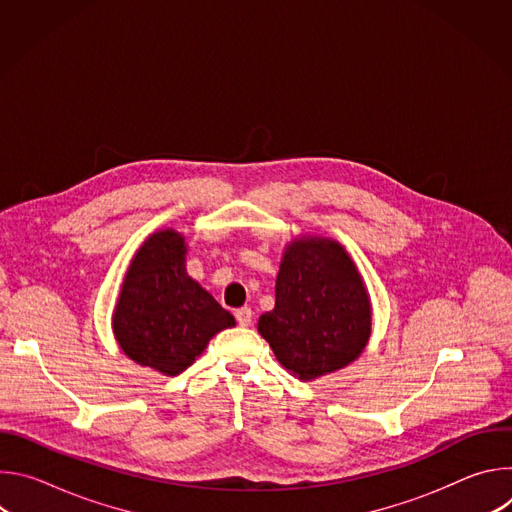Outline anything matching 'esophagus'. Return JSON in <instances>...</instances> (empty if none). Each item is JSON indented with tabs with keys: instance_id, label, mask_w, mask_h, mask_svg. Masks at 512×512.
Returning <instances> with one entry per match:
<instances>
[{
	"instance_id": "1",
	"label": "esophagus",
	"mask_w": 512,
	"mask_h": 512,
	"mask_svg": "<svg viewBox=\"0 0 512 512\" xmlns=\"http://www.w3.org/2000/svg\"><path fill=\"white\" fill-rule=\"evenodd\" d=\"M235 318H237L239 326L247 328V326H251V320H253V312H251V308H241V310H237V312H235Z\"/></svg>"
}]
</instances>
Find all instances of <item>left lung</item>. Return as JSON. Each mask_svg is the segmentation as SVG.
Masks as SVG:
<instances>
[{
  "mask_svg": "<svg viewBox=\"0 0 512 512\" xmlns=\"http://www.w3.org/2000/svg\"><path fill=\"white\" fill-rule=\"evenodd\" d=\"M281 367L300 381L336 373L369 344L373 306L348 251L330 237L302 235L285 245L275 308L257 322Z\"/></svg>",
  "mask_w": 512,
  "mask_h": 512,
  "instance_id": "8db88e82",
  "label": "left lung"
}]
</instances>
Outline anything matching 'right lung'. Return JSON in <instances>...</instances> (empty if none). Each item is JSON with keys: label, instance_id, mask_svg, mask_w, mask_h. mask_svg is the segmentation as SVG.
I'll return each instance as SVG.
<instances>
[{"label": "right lung", "instance_id": "obj_1", "mask_svg": "<svg viewBox=\"0 0 512 512\" xmlns=\"http://www.w3.org/2000/svg\"><path fill=\"white\" fill-rule=\"evenodd\" d=\"M182 233L160 229L133 255L111 326L125 356L164 377H176L235 318L186 271Z\"/></svg>", "mask_w": 512, "mask_h": 512}]
</instances>
